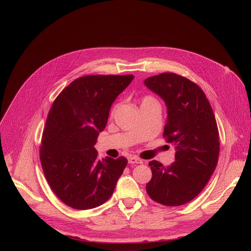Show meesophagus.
Instances as JSON below:
<instances>
[{"instance_id":"esophagus-1","label":"esophagus","mask_w":251,"mask_h":251,"mask_svg":"<svg viewBox=\"0 0 251 251\" xmlns=\"http://www.w3.org/2000/svg\"><path fill=\"white\" fill-rule=\"evenodd\" d=\"M128 162L129 164H142V161L136 156H130L128 157Z\"/></svg>"}]
</instances>
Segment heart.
I'll return each mask as SVG.
<instances>
[{
    "label": "heart",
    "mask_w": 251,
    "mask_h": 251,
    "mask_svg": "<svg viewBox=\"0 0 251 251\" xmlns=\"http://www.w3.org/2000/svg\"><path fill=\"white\" fill-rule=\"evenodd\" d=\"M151 101H155L152 98H151V97H147V98H144L143 100H142V102L141 103H144V102H151ZM114 111H115V109H114ZM113 111V112H114Z\"/></svg>",
    "instance_id": "heart-1"
}]
</instances>
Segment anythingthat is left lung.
I'll return each instance as SVG.
<instances>
[{
  "mask_svg": "<svg viewBox=\"0 0 251 251\" xmlns=\"http://www.w3.org/2000/svg\"><path fill=\"white\" fill-rule=\"evenodd\" d=\"M144 85L165 101L164 136L176 149L170 166L149 163L152 177L147 192L164 205L185 204L201 192L218 164L220 141L213 109L202 89L178 74L151 76Z\"/></svg>",
  "mask_w": 251,
  "mask_h": 251,
  "instance_id": "1",
  "label": "left lung"
}]
</instances>
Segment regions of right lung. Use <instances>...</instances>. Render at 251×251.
<instances>
[{
	"instance_id": "obj_1",
	"label": "right lung",
	"mask_w": 251,
	"mask_h": 251,
	"mask_svg": "<svg viewBox=\"0 0 251 251\" xmlns=\"http://www.w3.org/2000/svg\"><path fill=\"white\" fill-rule=\"evenodd\" d=\"M133 75H88L61 91L49 112L41 163L51 190L76 209L100 206L112 196L128 163L124 156L99 160L95 144L112 103Z\"/></svg>"
}]
</instances>
